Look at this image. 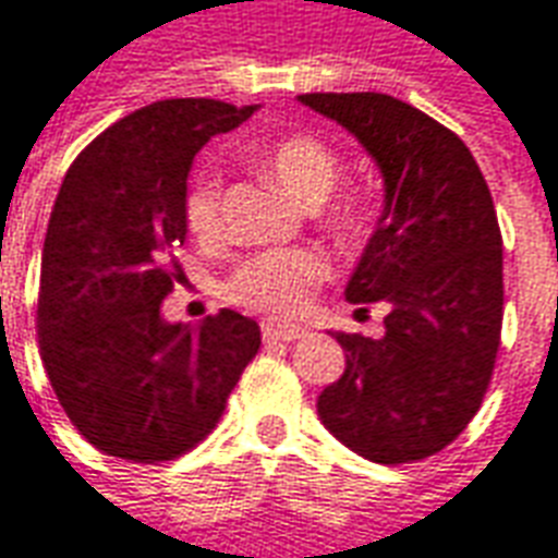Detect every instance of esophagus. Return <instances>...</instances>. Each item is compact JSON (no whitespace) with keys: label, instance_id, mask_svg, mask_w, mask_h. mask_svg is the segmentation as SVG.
<instances>
[{"label":"esophagus","instance_id":"esophagus-1","mask_svg":"<svg viewBox=\"0 0 558 558\" xmlns=\"http://www.w3.org/2000/svg\"><path fill=\"white\" fill-rule=\"evenodd\" d=\"M263 338L268 343H290V340L304 338V328L292 326V323H275V319H266L263 323Z\"/></svg>","mask_w":558,"mask_h":558}]
</instances>
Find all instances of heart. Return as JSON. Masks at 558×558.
Returning a JSON list of instances; mask_svg holds the SVG:
<instances>
[{"mask_svg": "<svg viewBox=\"0 0 558 558\" xmlns=\"http://www.w3.org/2000/svg\"><path fill=\"white\" fill-rule=\"evenodd\" d=\"M259 167L302 203H319L338 179V155L314 134H287L259 151ZM223 175L215 163H203L187 182L184 220L194 235L211 239L220 230ZM338 232L362 230L355 203H338L328 211ZM328 278V263L307 247H275L244 259L223 283L232 304L271 316H292L311 302V292Z\"/></svg>", "mask_w": 558, "mask_h": 558, "instance_id": "b5f03b06", "label": "heart"}]
</instances>
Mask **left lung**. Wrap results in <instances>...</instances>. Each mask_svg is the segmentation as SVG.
<instances>
[{
  "label": "left lung",
  "mask_w": 558,
  "mask_h": 558,
  "mask_svg": "<svg viewBox=\"0 0 558 558\" xmlns=\"http://www.w3.org/2000/svg\"><path fill=\"white\" fill-rule=\"evenodd\" d=\"M386 179V208L352 271L359 314L386 307V338L335 335L347 371L316 412L355 454L398 466L442 451L490 388L502 340V232L466 143L383 92H307Z\"/></svg>",
  "instance_id": "8db88e82"
}]
</instances>
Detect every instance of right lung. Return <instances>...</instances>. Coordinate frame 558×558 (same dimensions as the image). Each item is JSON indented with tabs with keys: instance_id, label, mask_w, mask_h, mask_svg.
Segmentation results:
<instances>
[{
	"instance_id": "add662e5",
	"label": "right lung",
	"mask_w": 558,
	"mask_h": 558,
	"mask_svg": "<svg viewBox=\"0 0 558 558\" xmlns=\"http://www.w3.org/2000/svg\"><path fill=\"white\" fill-rule=\"evenodd\" d=\"M256 107L167 98L119 119L65 172L47 223L38 347L80 436L131 463H163L218 427L259 350L251 316L170 326L160 304L182 266L196 151Z\"/></svg>"
}]
</instances>
